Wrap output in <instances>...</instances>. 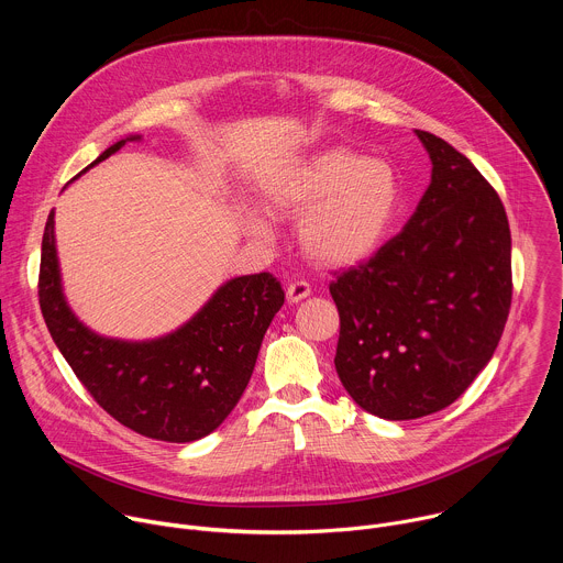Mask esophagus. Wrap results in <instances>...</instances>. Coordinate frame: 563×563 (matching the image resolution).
Returning <instances> with one entry per match:
<instances>
[{"label": "esophagus", "mask_w": 563, "mask_h": 563, "mask_svg": "<svg viewBox=\"0 0 563 563\" xmlns=\"http://www.w3.org/2000/svg\"><path fill=\"white\" fill-rule=\"evenodd\" d=\"M311 294V287L307 280L302 278H291L287 285V302H300L302 298H307Z\"/></svg>", "instance_id": "esophagus-1"}]
</instances>
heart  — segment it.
<instances>
[{"instance_id":"heart-1","label":"heart","mask_w":563,"mask_h":563,"mask_svg":"<svg viewBox=\"0 0 563 563\" xmlns=\"http://www.w3.org/2000/svg\"><path fill=\"white\" fill-rule=\"evenodd\" d=\"M276 216L300 218V245L323 267H347L369 258L389 233L400 205L396 169L354 148L316 153L265 191Z\"/></svg>"}]
</instances>
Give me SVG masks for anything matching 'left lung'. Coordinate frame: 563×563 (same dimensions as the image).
<instances>
[{"instance_id":"left-lung-1","label":"left lung","mask_w":563,"mask_h":563,"mask_svg":"<svg viewBox=\"0 0 563 563\" xmlns=\"http://www.w3.org/2000/svg\"><path fill=\"white\" fill-rule=\"evenodd\" d=\"M417 135L432 159L417 211L330 283L341 316L339 378L363 410L389 421L454 404L493 358L512 302L499 194L445 140Z\"/></svg>"}]
</instances>
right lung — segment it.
<instances>
[{"label":"right lung","instance_id":"1","mask_svg":"<svg viewBox=\"0 0 563 563\" xmlns=\"http://www.w3.org/2000/svg\"><path fill=\"white\" fill-rule=\"evenodd\" d=\"M124 144L109 146L96 163ZM87 172V169H85ZM37 296L62 356L96 404L124 428L167 443L213 432L243 396L272 318L285 302L272 274L222 285L185 328L151 343H122L89 332L59 287L53 211L44 238Z\"/></svg>","mask_w":563,"mask_h":563}]
</instances>
